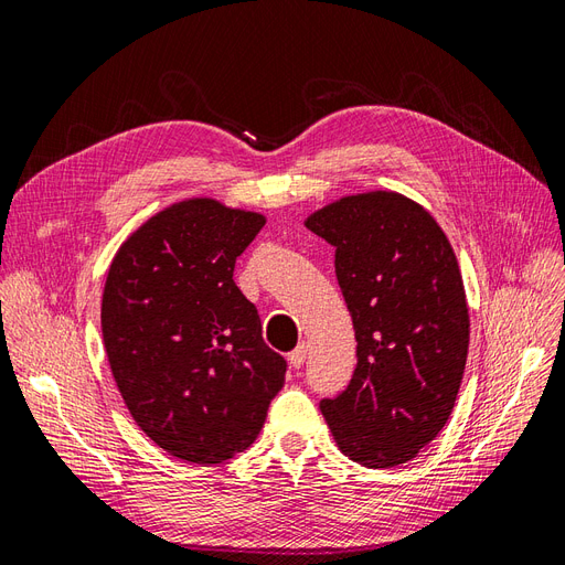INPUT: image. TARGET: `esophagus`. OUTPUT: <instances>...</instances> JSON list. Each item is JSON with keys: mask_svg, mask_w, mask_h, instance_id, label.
<instances>
[{"mask_svg": "<svg viewBox=\"0 0 565 565\" xmlns=\"http://www.w3.org/2000/svg\"><path fill=\"white\" fill-rule=\"evenodd\" d=\"M306 353H309V347H306V344H299L292 353L287 355L289 365H292V367H301V365H303V361H306Z\"/></svg>", "mask_w": 565, "mask_h": 565, "instance_id": "1", "label": "esophagus"}]
</instances>
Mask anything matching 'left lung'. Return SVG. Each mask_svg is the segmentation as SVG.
Listing matches in <instances>:
<instances>
[{
	"instance_id": "1",
	"label": "left lung",
	"mask_w": 565,
	"mask_h": 565,
	"mask_svg": "<svg viewBox=\"0 0 565 565\" xmlns=\"http://www.w3.org/2000/svg\"><path fill=\"white\" fill-rule=\"evenodd\" d=\"M334 247L358 365L320 401L339 450L358 465H405L446 426L469 351L457 256L436 218L405 195L341 198L306 218Z\"/></svg>"
}]
</instances>
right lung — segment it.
<instances>
[{
	"mask_svg": "<svg viewBox=\"0 0 565 565\" xmlns=\"http://www.w3.org/2000/svg\"><path fill=\"white\" fill-rule=\"evenodd\" d=\"M266 224L210 198L172 204L110 264L100 330L141 431L193 465H221L259 436L287 363L266 347L235 259Z\"/></svg>",
	"mask_w": 565,
	"mask_h": 565,
	"instance_id": "1",
	"label": "right lung"
}]
</instances>
